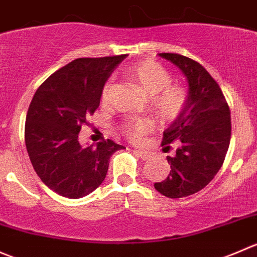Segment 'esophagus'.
Instances as JSON below:
<instances>
[{
    "mask_svg": "<svg viewBox=\"0 0 257 257\" xmlns=\"http://www.w3.org/2000/svg\"><path fill=\"white\" fill-rule=\"evenodd\" d=\"M135 152H136L137 156L141 157L142 160H149L150 156H151V155H150V152L144 151V150H135Z\"/></svg>",
    "mask_w": 257,
    "mask_h": 257,
    "instance_id": "34e87169",
    "label": "esophagus"
}]
</instances>
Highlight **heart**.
Wrapping results in <instances>:
<instances>
[{"label":"heart","instance_id":"1","mask_svg":"<svg viewBox=\"0 0 257 257\" xmlns=\"http://www.w3.org/2000/svg\"><path fill=\"white\" fill-rule=\"evenodd\" d=\"M126 76L140 86L147 96L151 97L150 105L155 115L162 121H170L176 118L187 102V93L185 88L180 86L170 85L171 75L169 71L155 61L145 60L134 63L126 70ZM110 83H106L102 88V101L107 97ZM152 127L149 120H135L122 125V131L137 140Z\"/></svg>","mask_w":257,"mask_h":257}]
</instances>
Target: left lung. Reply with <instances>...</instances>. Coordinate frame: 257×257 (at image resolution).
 I'll list each match as a JSON object with an SVG mask.
<instances>
[{
  "mask_svg": "<svg viewBox=\"0 0 257 257\" xmlns=\"http://www.w3.org/2000/svg\"><path fill=\"white\" fill-rule=\"evenodd\" d=\"M186 76L187 102L164 131L162 146L176 142L174 157L167 156L171 171L155 189L170 199H180L204 189L221 169L231 137L230 108L222 91L196 61L177 53H159Z\"/></svg>",
  "mask_w": 257,
  "mask_h": 257,
  "instance_id": "1",
  "label": "left lung"
}]
</instances>
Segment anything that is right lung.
<instances>
[{
    "label": "right lung",
    "instance_id": "obj_1",
    "mask_svg": "<svg viewBox=\"0 0 257 257\" xmlns=\"http://www.w3.org/2000/svg\"><path fill=\"white\" fill-rule=\"evenodd\" d=\"M126 55L77 58L37 88L26 116L25 142L41 181L56 194L80 199L105 180L112 154L125 147L112 140L83 147L81 126L100 105L102 88Z\"/></svg>",
    "mask_w": 257,
    "mask_h": 257
}]
</instances>
